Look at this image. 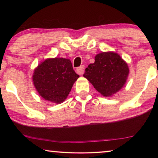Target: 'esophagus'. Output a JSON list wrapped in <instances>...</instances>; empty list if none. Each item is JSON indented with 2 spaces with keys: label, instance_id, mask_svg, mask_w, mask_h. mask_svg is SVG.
<instances>
[{
  "label": "esophagus",
  "instance_id": "34e87169",
  "mask_svg": "<svg viewBox=\"0 0 158 158\" xmlns=\"http://www.w3.org/2000/svg\"><path fill=\"white\" fill-rule=\"evenodd\" d=\"M84 69H85V66L84 65L80 66L79 68H77V73H78L79 75H83L84 73Z\"/></svg>",
  "mask_w": 158,
  "mask_h": 158
}]
</instances>
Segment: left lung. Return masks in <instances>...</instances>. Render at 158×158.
Instances as JSON below:
<instances>
[{
	"mask_svg": "<svg viewBox=\"0 0 158 158\" xmlns=\"http://www.w3.org/2000/svg\"><path fill=\"white\" fill-rule=\"evenodd\" d=\"M128 64L114 52H103L85 69L83 77L104 97H111L124 87L128 78Z\"/></svg>",
	"mask_w": 158,
	"mask_h": 158,
	"instance_id": "1",
	"label": "left lung"
}]
</instances>
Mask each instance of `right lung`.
<instances>
[{
    "instance_id": "add662e5",
    "label": "right lung",
    "mask_w": 158,
    "mask_h": 158,
    "mask_svg": "<svg viewBox=\"0 0 158 158\" xmlns=\"http://www.w3.org/2000/svg\"><path fill=\"white\" fill-rule=\"evenodd\" d=\"M80 76L65 58H48L34 69L32 81L36 91L45 100L61 103Z\"/></svg>"
}]
</instances>
